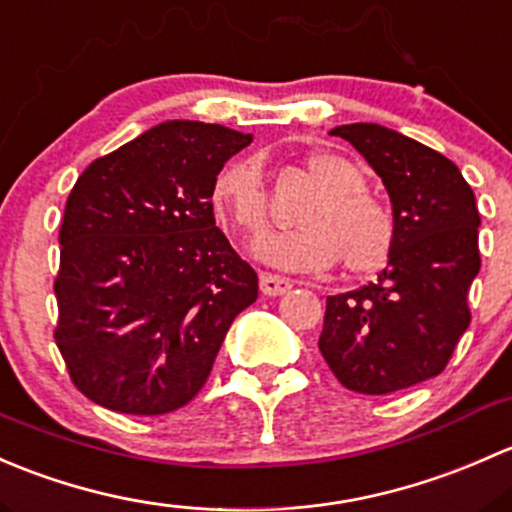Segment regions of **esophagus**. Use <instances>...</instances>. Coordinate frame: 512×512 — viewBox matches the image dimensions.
Here are the masks:
<instances>
[{
    "mask_svg": "<svg viewBox=\"0 0 512 512\" xmlns=\"http://www.w3.org/2000/svg\"><path fill=\"white\" fill-rule=\"evenodd\" d=\"M293 288V281L273 273H261V293L263 295H283Z\"/></svg>",
    "mask_w": 512,
    "mask_h": 512,
    "instance_id": "obj_1",
    "label": "esophagus"
}]
</instances>
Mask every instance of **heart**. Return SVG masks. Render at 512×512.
<instances>
[{"instance_id": "b5f03b06", "label": "heart", "mask_w": 512, "mask_h": 512, "mask_svg": "<svg viewBox=\"0 0 512 512\" xmlns=\"http://www.w3.org/2000/svg\"><path fill=\"white\" fill-rule=\"evenodd\" d=\"M305 170L320 194L300 212L303 229L271 236L256 246V256L283 271H325L342 261L352 276L379 271L397 244L394 212L367 192L360 167L337 152L308 155ZM212 209L226 229L258 241L271 229L268 194L261 167L236 160L212 184Z\"/></svg>"}]
</instances>
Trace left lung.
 <instances>
[{
	"label": "left lung",
	"mask_w": 512,
	"mask_h": 512,
	"mask_svg": "<svg viewBox=\"0 0 512 512\" xmlns=\"http://www.w3.org/2000/svg\"><path fill=\"white\" fill-rule=\"evenodd\" d=\"M382 177L397 244L377 281L328 295L318 347L342 387L392 394L444 372L481 271L476 197L441 152L374 123L330 130Z\"/></svg>",
	"instance_id": "1"
}]
</instances>
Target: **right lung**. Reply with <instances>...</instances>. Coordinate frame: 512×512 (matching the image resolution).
I'll use <instances>...</instances> for the list:
<instances>
[{
  "label": "right lung",
  "instance_id": "right-lung-1",
  "mask_svg": "<svg viewBox=\"0 0 512 512\" xmlns=\"http://www.w3.org/2000/svg\"><path fill=\"white\" fill-rule=\"evenodd\" d=\"M254 140L170 120L98 157L68 194L54 340L78 392L110 412L192 402L258 276L214 221L212 184Z\"/></svg>",
  "mask_w": 512,
  "mask_h": 512
}]
</instances>
